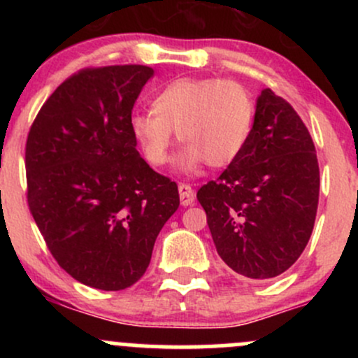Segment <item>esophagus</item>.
<instances>
[{"instance_id": "1", "label": "esophagus", "mask_w": 358, "mask_h": 358, "mask_svg": "<svg viewBox=\"0 0 358 358\" xmlns=\"http://www.w3.org/2000/svg\"><path fill=\"white\" fill-rule=\"evenodd\" d=\"M178 192H180V202H182L183 207H188V205L195 203V193H193L190 185L180 183Z\"/></svg>"}]
</instances>
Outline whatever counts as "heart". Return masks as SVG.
<instances>
[{"instance_id":"1","label":"heart","mask_w":358,"mask_h":358,"mask_svg":"<svg viewBox=\"0 0 358 358\" xmlns=\"http://www.w3.org/2000/svg\"><path fill=\"white\" fill-rule=\"evenodd\" d=\"M151 108L131 116V134L151 166L166 165L178 134L187 146L176 158V170L185 175H196L205 163L231 165L252 129V96L236 80L182 77L159 90Z\"/></svg>"}]
</instances>
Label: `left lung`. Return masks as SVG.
<instances>
[{"label": "left lung", "mask_w": 358, "mask_h": 358, "mask_svg": "<svg viewBox=\"0 0 358 358\" xmlns=\"http://www.w3.org/2000/svg\"><path fill=\"white\" fill-rule=\"evenodd\" d=\"M320 193L315 145L296 110L262 89L236 162L196 193L222 261L242 278H276L313 232Z\"/></svg>", "instance_id": "1"}]
</instances>
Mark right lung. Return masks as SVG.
I'll return each instance as SVG.
<instances>
[{
	"instance_id": "right-lung-1",
	"label": "right lung",
	"mask_w": 358,
	"mask_h": 358,
	"mask_svg": "<svg viewBox=\"0 0 358 358\" xmlns=\"http://www.w3.org/2000/svg\"><path fill=\"white\" fill-rule=\"evenodd\" d=\"M146 65L80 71L55 89L27 139L28 207L60 268L102 291L133 286L180 205L129 129Z\"/></svg>"
}]
</instances>
